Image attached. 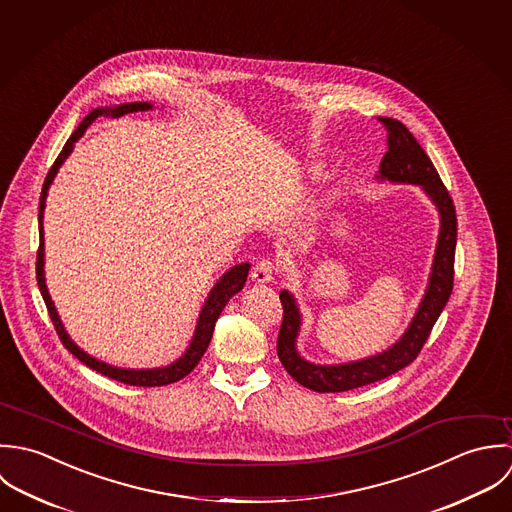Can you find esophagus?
<instances>
[{"label": "esophagus", "instance_id": "34e87169", "mask_svg": "<svg viewBox=\"0 0 512 512\" xmlns=\"http://www.w3.org/2000/svg\"><path fill=\"white\" fill-rule=\"evenodd\" d=\"M273 271H275L273 263L267 261V259H263V261H259V263L253 267L251 279H253L257 285H267V283L273 281Z\"/></svg>", "mask_w": 512, "mask_h": 512}]
</instances>
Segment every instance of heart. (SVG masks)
Here are the masks:
<instances>
[{"mask_svg":"<svg viewBox=\"0 0 512 512\" xmlns=\"http://www.w3.org/2000/svg\"><path fill=\"white\" fill-rule=\"evenodd\" d=\"M310 172H312V176H316V174H320V168H318V166H312Z\"/></svg>","mask_w":512,"mask_h":512,"instance_id":"heart-1","label":"heart"}]
</instances>
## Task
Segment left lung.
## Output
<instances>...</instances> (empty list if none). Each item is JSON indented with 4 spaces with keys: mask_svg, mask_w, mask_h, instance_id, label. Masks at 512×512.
<instances>
[{
    "mask_svg": "<svg viewBox=\"0 0 512 512\" xmlns=\"http://www.w3.org/2000/svg\"><path fill=\"white\" fill-rule=\"evenodd\" d=\"M388 130V152L376 174L378 182L421 186L439 213V235L425 293L404 334L386 350L344 364H314L301 356L297 340L303 314L297 299L287 289L281 291L283 324L277 340V354L285 370L312 392H346L380 382L411 364L423 348L435 320L453 291V263L457 245V217L449 192L445 190L429 156L413 134L396 118H380Z\"/></svg>",
    "mask_w": 512,
    "mask_h": 512,
    "instance_id": "1",
    "label": "left lung"
}]
</instances>
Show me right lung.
Masks as SVG:
<instances>
[{"instance_id": "add662e5", "label": "right lung", "mask_w": 512, "mask_h": 512, "mask_svg": "<svg viewBox=\"0 0 512 512\" xmlns=\"http://www.w3.org/2000/svg\"><path fill=\"white\" fill-rule=\"evenodd\" d=\"M154 104L152 103H124L114 104V106H99V108H93L85 118L83 122L79 124V128L71 134V138L67 140V144L63 146L61 154L57 156L55 164L51 166L47 178H45V184H43V190H41V198H39V251H37V285H39V291H41V297L47 305L49 310V316L55 324V330L61 338V342L65 344V348L77 356L83 364H87L89 368L101 372L103 376H108L110 380H116V382H122V384H130V386H142V388H154V386H166V384H174L178 380H182L184 376H188L196 366L198 362L202 360L207 346H209V340L213 336V328H215V322L221 314V310L225 308V305L229 303V299L239 293L247 281V275H249V269L251 265L249 263H239L235 267H231L229 271H225L217 283L211 287L207 299H205L204 307L200 310V316H198V322H196V330H194V336L186 348V352L174 360L172 364L168 366H160V368H118V366H112V364H106L103 360L91 356L89 352H85L81 346L75 344V340L69 336V332L65 330L63 326V320L55 308V303L51 301V295H49V289H47V283H45V235H43V213H45V202H47V194H49V188L59 172V168L65 164V160L71 156L73 148H75V142L85 134V130L99 118V116H110V118H118L122 114H128V112H142V110H152Z\"/></svg>"}]
</instances>
